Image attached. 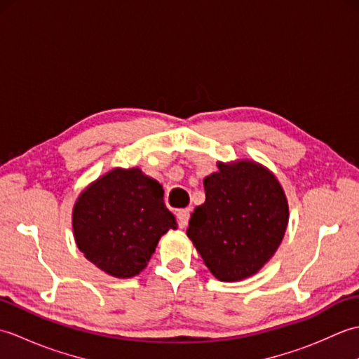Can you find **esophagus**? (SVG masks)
Listing matches in <instances>:
<instances>
[{
  "mask_svg": "<svg viewBox=\"0 0 359 359\" xmlns=\"http://www.w3.org/2000/svg\"><path fill=\"white\" fill-rule=\"evenodd\" d=\"M188 220H189V210H179L177 211V222L182 228H185L188 225Z\"/></svg>",
  "mask_w": 359,
  "mask_h": 359,
  "instance_id": "esophagus-1",
  "label": "esophagus"
}]
</instances>
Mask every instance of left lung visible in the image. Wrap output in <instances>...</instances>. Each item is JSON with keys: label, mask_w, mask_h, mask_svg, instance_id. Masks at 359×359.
Segmentation results:
<instances>
[{"label": "left lung", "mask_w": 359, "mask_h": 359, "mask_svg": "<svg viewBox=\"0 0 359 359\" xmlns=\"http://www.w3.org/2000/svg\"><path fill=\"white\" fill-rule=\"evenodd\" d=\"M203 179L205 202L187 230L212 276L236 282L253 276L276 253L288 224L279 180L253 160L217 162Z\"/></svg>", "instance_id": "left-lung-1"}]
</instances>
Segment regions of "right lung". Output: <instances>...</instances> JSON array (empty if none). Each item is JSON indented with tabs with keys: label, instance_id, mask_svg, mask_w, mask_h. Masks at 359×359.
<instances>
[{
	"label": "right lung",
	"instance_id": "add662e5",
	"mask_svg": "<svg viewBox=\"0 0 359 359\" xmlns=\"http://www.w3.org/2000/svg\"><path fill=\"white\" fill-rule=\"evenodd\" d=\"M77 247L114 278H133L148 265L160 238L177 222L163 188L139 168H114L83 191L72 211Z\"/></svg>",
	"mask_w": 359,
	"mask_h": 359
}]
</instances>
